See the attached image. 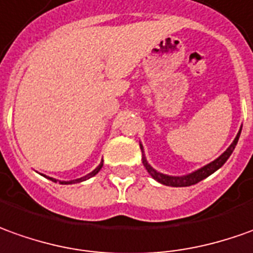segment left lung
I'll return each mask as SVG.
<instances>
[{"label": "left lung", "mask_w": 253, "mask_h": 253, "mask_svg": "<svg viewBox=\"0 0 253 253\" xmlns=\"http://www.w3.org/2000/svg\"><path fill=\"white\" fill-rule=\"evenodd\" d=\"M240 134H241V130L238 131L237 134V137H235V140L233 141V144L230 145L227 148V151L220 155L216 161H213L212 163H209V165H206L204 166L202 169L197 170V171H194L191 174H188V176H183V177H171V176H166V174H162V173H158L156 170H154L151 166H149L147 161H145V158L142 156V163H144V166H145V169L148 170V173L151 176L155 178L156 181H159V183H162L165 185H170V187H188V185L192 184H197L199 183L201 180H204L208 176H211L212 173H214L216 170L221 168L226 161H227L230 155L233 154V151H234L235 145H237V142H238V138H240Z\"/></svg>", "instance_id": "left-lung-1"}]
</instances>
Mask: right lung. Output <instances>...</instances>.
<instances>
[{
    "label": "right lung",
    "mask_w": 253,
    "mask_h": 253,
    "mask_svg": "<svg viewBox=\"0 0 253 253\" xmlns=\"http://www.w3.org/2000/svg\"><path fill=\"white\" fill-rule=\"evenodd\" d=\"M101 168H102V163H101V165L98 166L97 169L92 170L90 174H87V176L82 177V178H79V180H73V181H59V183H61V184H72V183H80V181H84V180H87V178H90V177L95 176L98 171L101 170ZM49 180H52V181H55V183H56V180H54V178H49Z\"/></svg>",
    "instance_id": "obj_1"
}]
</instances>
